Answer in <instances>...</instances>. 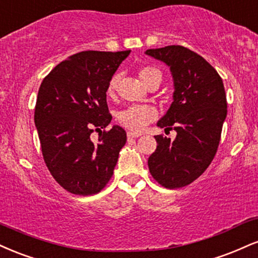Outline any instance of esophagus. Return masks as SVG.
<instances>
[{
  "mask_svg": "<svg viewBox=\"0 0 258 258\" xmlns=\"http://www.w3.org/2000/svg\"><path fill=\"white\" fill-rule=\"evenodd\" d=\"M126 136H128V139H136L140 136V134H138V133H133V132H128L126 133Z\"/></svg>",
  "mask_w": 258,
  "mask_h": 258,
  "instance_id": "1",
  "label": "esophagus"
}]
</instances>
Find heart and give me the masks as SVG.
Wrapping results in <instances>:
<instances>
[{"label": "heart", "mask_w": 258, "mask_h": 258, "mask_svg": "<svg viewBox=\"0 0 258 258\" xmlns=\"http://www.w3.org/2000/svg\"><path fill=\"white\" fill-rule=\"evenodd\" d=\"M141 81L146 86H150L153 82L162 81V72L154 66H144L139 71ZM118 82H119V75L112 76L107 86V95H113L116 93ZM157 112L153 107L147 105H134L124 108L117 113V120L122 125L125 126L133 132H141L150 124L152 120L156 119Z\"/></svg>", "instance_id": "obj_1"}]
</instances>
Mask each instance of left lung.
Here are the masks:
<instances>
[{"instance_id": "left-lung-1", "label": "left lung", "mask_w": 258, "mask_h": 258, "mask_svg": "<svg viewBox=\"0 0 258 258\" xmlns=\"http://www.w3.org/2000/svg\"><path fill=\"white\" fill-rule=\"evenodd\" d=\"M146 54L170 66L174 101L157 125L177 133L175 140L154 136L148 169L163 187L181 188L201 176L217 152L227 116L225 87L216 70L188 48L168 45Z\"/></svg>"}]
</instances>
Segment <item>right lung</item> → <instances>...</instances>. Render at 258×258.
<instances>
[{
    "mask_svg": "<svg viewBox=\"0 0 258 258\" xmlns=\"http://www.w3.org/2000/svg\"><path fill=\"white\" fill-rule=\"evenodd\" d=\"M129 53L81 51L42 81L35 106L42 154L51 176L70 193L96 195L113 175L126 133L118 125L105 130L112 119L106 92ZM94 130L99 132L96 144L90 140Z\"/></svg>",
    "mask_w": 258,
    "mask_h": 258,
    "instance_id": "obj_1",
    "label": "right lung"
}]
</instances>
